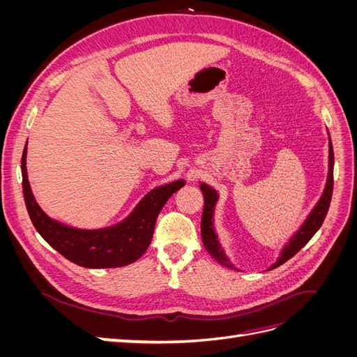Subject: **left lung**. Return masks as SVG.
Masks as SVG:
<instances>
[{"label":"left lung","instance_id":"left-lung-1","mask_svg":"<svg viewBox=\"0 0 357 357\" xmlns=\"http://www.w3.org/2000/svg\"><path fill=\"white\" fill-rule=\"evenodd\" d=\"M201 190L204 195V210H202V219H201L202 243H204L205 248H207V252L215 259V261L228 268H234V265L229 262V259L226 257L225 252L222 250V247L218 241V235H215L214 228H213L214 205H215V202H218V198H219L218 192L205 185V183H202L201 185ZM332 190H333V149H332V143L329 142V174H328L325 192H323V195H321L320 201L317 202L316 207L312 208V211L310 213L305 223L302 225L299 231L289 240L287 245L283 248L282 255H280V257L277 259V262L269 269H274L280 265H283L286 261H289V259L291 256H295L301 250V248L311 240V236L319 231V228L321 226L323 220H325L328 210H329V204L332 199Z\"/></svg>","mask_w":357,"mask_h":357}]
</instances>
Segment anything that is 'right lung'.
<instances>
[{"label":"right lung","mask_w":357,"mask_h":357,"mask_svg":"<svg viewBox=\"0 0 357 357\" xmlns=\"http://www.w3.org/2000/svg\"><path fill=\"white\" fill-rule=\"evenodd\" d=\"M185 181L150 190L122 223L112 228L84 231L61 225L45 214L32 195L26 176V146L22 155V188L26 210L38 234L68 261L84 268H116L135 262L152 243L158 214Z\"/></svg>","instance_id":"1"}]
</instances>
